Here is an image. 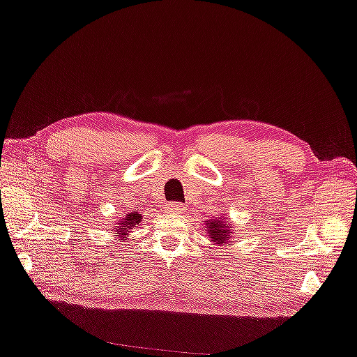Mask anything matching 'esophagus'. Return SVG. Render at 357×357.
Listing matches in <instances>:
<instances>
[{
  "instance_id": "34e87169",
  "label": "esophagus",
  "mask_w": 357,
  "mask_h": 357,
  "mask_svg": "<svg viewBox=\"0 0 357 357\" xmlns=\"http://www.w3.org/2000/svg\"><path fill=\"white\" fill-rule=\"evenodd\" d=\"M166 210L169 213H182L185 210V206H183V204H180V202H169Z\"/></svg>"
}]
</instances>
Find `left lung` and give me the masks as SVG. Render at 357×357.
Instances as JSON below:
<instances>
[{
  "label": "left lung",
  "instance_id": "1",
  "mask_svg": "<svg viewBox=\"0 0 357 357\" xmlns=\"http://www.w3.org/2000/svg\"><path fill=\"white\" fill-rule=\"evenodd\" d=\"M207 231L210 234V238H213V242L217 243H226L229 242L227 241V234L229 231L226 229V226L221 223L220 220H212V221H207Z\"/></svg>",
  "mask_w": 357,
  "mask_h": 357
}]
</instances>
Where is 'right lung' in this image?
<instances>
[{"instance_id": "obj_1", "label": "right lung", "mask_w": 357, "mask_h": 357, "mask_svg": "<svg viewBox=\"0 0 357 357\" xmlns=\"http://www.w3.org/2000/svg\"><path fill=\"white\" fill-rule=\"evenodd\" d=\"M140 221H142V217H140L139 212H131L128 213L125 218H121V223H119V229L115 232V234H120L121 242L126 241L128 232H130V229H132V227H136V225H139Z\"/></svg>"}]
</instances>
